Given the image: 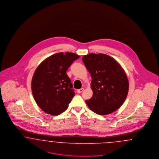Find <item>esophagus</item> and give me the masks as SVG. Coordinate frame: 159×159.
Instances as JSON below:
<instances>
[{
    "mask_svg": "<svg viewBox=\"0 0 159 159\" xmlns=\"http://www.w3.org/2000/svg\"><path fill=\"white\" fill-rule=\"evenodd\" d=\"M83 90H84L83 88H81V89H78V90H77V93H82V92H83Z\"/></svg>",
    "mask_w": 159,
    "mask_h": 159,
    "instance_id": "34e87169",
    "label": "esophagus"
}]
</instances>
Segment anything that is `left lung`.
<instances>
[{
	"instance_id": "obj_1",
	"label": "left lung",
	"mask_w": 159,
	"mask_h": 159,
	"mask_svg": "<svg viewBox=\"0 0 159 159\" xmlns=\"http://www.w3.org/2000/svg\"><path fill=\"white\" fill-rule=\"evenodd\" d=\"M84 64L91 74L93 95L86 100L88 107L99 115L112 113L125 102L129 91L127 76L113 58L104 53L83 56Z\"/></svg>"
}]
</instances>
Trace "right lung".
Instances as JSON below:
<instances>
[{
  "label": "right lung",
  "mask_w": 159,
  "mask_h": 159,
  "mask_svg": "<svg viewBox=\"0 0 159 159\" xmlns=\"http://www.w3.org/2000/svg\"><path fill=\"white\" fill-rule=\"evenodd\" d=\"M80 57L72 52L55 53L36 69L31 80V90L38 106L46 113L57 116L65 111L75 95L66 71Z\"/></svg>",
  "instance_id": "right-lung-1"
}]
</instances>
